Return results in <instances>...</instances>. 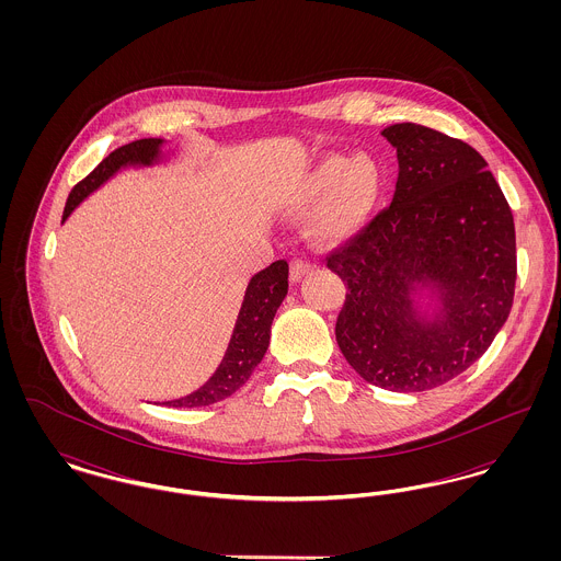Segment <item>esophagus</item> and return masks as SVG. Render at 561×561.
<instances>
[{
    "label": "esophagus",
    "mask_w": 561,
    "mask_h": 561,
    "mask_svg": "<svg viewBox=\"0 0 561 561\" xmlns=\"http://www.w3.org/2000/svg\"><path fill=\"white\" fill-rule=\"evenodd\" d=\"M311 268H313L311 263L294 259L293 263H290V282H293V284H298V282H300V279H302Z\"/></svg>",
    "instance_id": "obj_1"
}]
</instances>
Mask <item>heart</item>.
<instances>
[{"mask_svg": "<svg viewBox=\"0 0 561 561\" xmlns=\"http://www.w3.org/2000/svg\"><path fill=\"white\" fill-rule=\"evenodd\" d=\"M382 188V170L366 151L307 161L275 195V210L307 218V233L320 245H343L370 220Z\"/></svg>", "mask_w": 561, "mask_h": 561, "instance_id": "b5f03b06", "label": "heart"}]
</instances>
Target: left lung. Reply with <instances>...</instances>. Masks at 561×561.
Here are the masks:
<instances>
[{
    "label": "left lung",
    "mask_w": 561,
    "mask_h": 561,
    "mask_svg": "<svg viewBox=\"0 0 561 561\" xmlns=\"http://www.w3.org/2000/svg\"><path fill=\"white\" fill-rule=\"evenodd\" d=\"M380 134L398 183L391 206L328 256L347 286L336 343L366 382L416 393L465 373L505 325L515 225L473 147L410 122Z\"/></svg>",
    "instance_id": "1"
}]
</instances>
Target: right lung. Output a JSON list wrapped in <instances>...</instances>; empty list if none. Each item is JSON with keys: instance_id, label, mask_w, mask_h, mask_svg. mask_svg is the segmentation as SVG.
<instances>
[{"instance_id": "1", "label": "right lung", "mask_w": 561, "mask_h": 561, "mask_svg": "<svg viewBox=\"0 0 561 561\" xmlns=\"http://www.w3.org/2000/svg\"><path fill=\"white\" fill-rule=\"evenodd\" d=\"M165 145L168 140L163 138H140L108 153L107 158L69 193V199L62 213V222L71 216L83 199H88L94 191L103 187L122 170H142V168L161 165L170 156L165 151ZM286 294H288L286 261H275L267 268L259 271L245 288L229 347L225 351V357L218 364L216 373L197 391L188 393L185 398L161 401V403L172 408H202L233 396L265 357L268 339H271V323Z\"/></svg>"}]
</instances>
